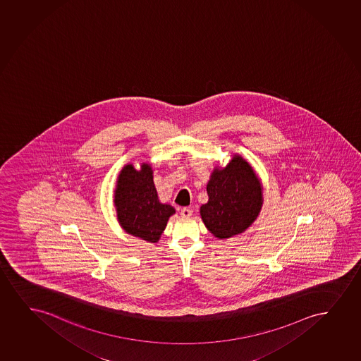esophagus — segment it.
Returning a JSON list of instances; mask_svg holds the SVG:
<instances>
[{"label":"esophagus","instance_id":"obj_1","mask_svg":"<svg viewBox=\"0 0 361 361\" xmlns=\"http://www.w3.org/2000/svg\"><path fill=\"white\" fill-rule=\"evenodd\" d=\"M180 214H181V216H183V218H190V216H192V211H191L190 208H183Z\"/></svg>","mask_w":361,"mask_h":361}]
</instances>
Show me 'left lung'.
Returning a JSON list of instances; mask_svg holds the SVG:
<instances>
[{"label": "left lung", "mask_w": 361, "mask_h": 361, "mask_svg": "<svg viewBox=\"0 0 361 361\" xmlns=\"http://www.w3.org/2000/svg\"><path fill=\"white\" fill-rule=\"evenodd\" d=\"M207 193L209 200L201 207L202 220L218 239H228L245 231L262 207L259 180L239 155L226 168L213 171Z\"/></svg>", "instance_id": "8db88e82"}]
</instances>
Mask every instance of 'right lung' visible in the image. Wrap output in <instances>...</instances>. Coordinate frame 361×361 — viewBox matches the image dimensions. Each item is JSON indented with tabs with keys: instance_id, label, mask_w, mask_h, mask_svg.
<instances>
[{
	"instance_id": "add662e5",
	"label": "right lung",
	"mask_w": 361,
	"mask_h": 361,
	"mask_svg": "<svg viewBox=\"0 0 361 361\" xmlns=\"http://www.w3.org/2000/svg\"><path fill=\"white\" fill-rule=\"evenodd\" d=\"M115 206L122 228L149 243L159 240L169 218L175 213L173 207L158 200L153 171L148 164L142 165L140 171L131 164L122 169L115 191Z\"/></svg>"
}]
</instances>
